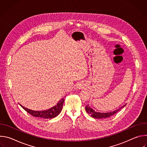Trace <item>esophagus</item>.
Masks as SVG:
<instances>
[{
  "mask_svg": "<svg viewBox=\"0 0 147 147\" xmlns=\"http://www.w3.org/2000/svg\"><path fill=\"white\" fill-rule=\"evenodd\" d=\"M77 86H78V88H81L82 87V85H81V84H78Z\"/></svg>",
  "mask_w": 147,
  "mask_h": 147,
  "instance_id": "34e87169",
  "label": "esophagus"
}]
</instances>
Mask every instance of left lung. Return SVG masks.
<instances>
[{
  "label": "left lung",
  "instance_id": "1",
  "mask_svg": "<svg viewBox=\"0 0 147 147\" xmlns=\"http://www.w3.org/2000/svg\"><path fill=\"white\" fill-rule=\"evenodd\" d=\"M126 104L122 106L121 107H120L119 109H116L114 111L112 112H97L96 111H95L94 109H93L91 107L89 106V105H87L86 107V112L90 115V116L94 118H96V119H103V118H107V117H109L112 115H113L114 114L116 113L117 112H119L121 109H122L123 107H124Z\"/></svg>",
  "mask_w": 147,
  "mask_h": 147
}]
</instances>
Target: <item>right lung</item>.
Masks as SVG:
<instances>
[{
	"instance_id": "add662e5",
	"label": "right lung",
	"mask_w": 147,
	"mask_h": 147,
	"mask_svg": "<svg viewBox=\"0 0 147 147\" xmlns=\"http://www.w3.org/2000/svg\"><path fill=\"white\" fill-rule=\"evenodd\" d=\"M64 100H65L64 98H62L61 100L59 101V102L57 103L56 105L46 111H34L30 109H28L27 108H25L23 106H22L20 103V105L26 111H27L28 113H29L30 115H31L33 116L40 117L42 119H52L58 116L59 114L61 112V111L63 108V103H64Z\"/></svg>"
}]
</instances>
